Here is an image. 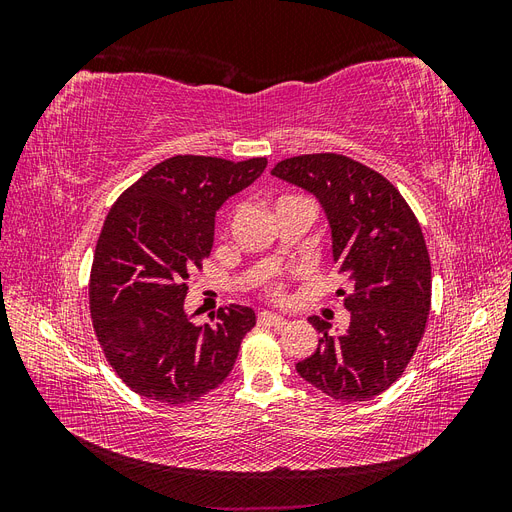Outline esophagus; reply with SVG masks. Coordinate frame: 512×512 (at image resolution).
I'll list each match as a JSON object with an SVG mask.
<instances>
[{
	"instance_id": "1",
	"label": "esophagus",
	"mask_w": 512,
	"mask_h": 512,
	"mask_svg": "<svg viewBox=\"0 0 512 512\" xmlns=\"http://www.w3.org/2000/svg\"><path fill=\"white\" fill-rule=\"evenodd\" d=\"M258 322L260 324H269V327H284L288 320L284 316H277V314H271V312H260L258 314Z\"/></svg>"
}]
</instances>
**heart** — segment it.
Wrapping results in <instances>:
<instances>
[{
  "instance_id": "obj_1",
  "label": "heart",
  "mask_w": 512,
  "mask_h": 512,
  "mask_svg": "<svg viewBox=\"0 0 512 512\" xmlns=\"http://www.w3.org/2000/svg\"><path fill=\"white\" fill-rule=\"evenodd\" d=\"M288 198H294V196H280V198L275 200V205L282 203V200H288ZM267 294H269V297H273V299L284 297V284H282L280 280H273V282L267 286Z\"/></svg>"
}]
</instances>
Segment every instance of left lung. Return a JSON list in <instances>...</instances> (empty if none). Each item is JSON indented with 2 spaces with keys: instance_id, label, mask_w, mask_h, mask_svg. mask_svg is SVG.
Returning <instances> with one entry per match:
<instances>
[{
  "instance_id": "8db88e82",
  "label": "left lung",
  "mask_w": 512,
  "mask_h": 512,
  "mask_svg": "<svg viewBox=\"0 0 512 512\" xmlns=\"http://www.w3.org/2000/svg\"><path fill=\"white\" fill-rule=\"evenodd\" d=\"M271 175L312 192L327 213L339 290L350 312L344 335L322 333L297 363L303 380L337 401H367L404 374L431 309V262L421 224L395 185L342 153H307L277 162Z\"/></svg>"
}]
</instances>
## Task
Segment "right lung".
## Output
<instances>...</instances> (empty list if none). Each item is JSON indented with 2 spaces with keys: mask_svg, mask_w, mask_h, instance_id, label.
I'll list each match as a JSON object with an SVG mask.
<instances>
[{
  "mask_svg": "<svg viewBox=\"0 0 512 512\" xmlns=\"http://www.w3.org/2000/svg\"><path fill=\"white\" fill-rule=\"evenodd\" d=\"M267 168L168 158L132 183L108 211L89 275V312L108 365L147 399L183 406L228 378L254 309L220 307L196 327L183 309L192 269L213 247L215 211Z\"/></svg>",
  "mask_w": 512,
  "mask_h": 512,
  "instance_id": "add662e5",
  "label": "right lung"
}]
</instances>
